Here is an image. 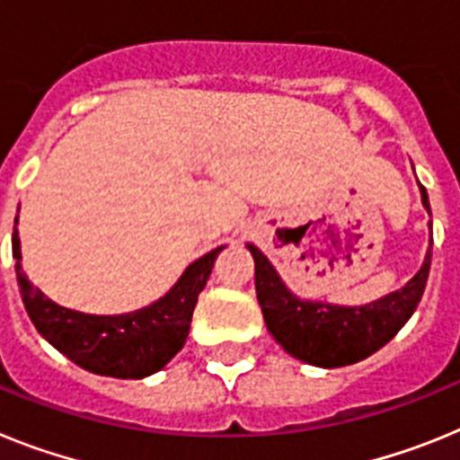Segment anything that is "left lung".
Masks as SVG:
<instances>
[{
  "label": "left lung",
  "instance_id": "left-lung-1",
  "mask_svg": "<svg viewBox=\"0 0 460 460\" xmlns=\"http://www.w3.org/2000/svg\"><path fill=\"white\" fill-rule=\"evenodd\" d=\"M421 201L430 210L426 187ZM254 287L263 322L287 354L322 368H341L370 357L402 329L412 317L426 289L430 270V250L423 266L402 289L361 307H341L329 303L298 301L278 278L269 259L254 245Z\"/></svg>",
  "mask_w": 460,
  "mask_h": 460
}]
</instances>
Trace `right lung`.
Listing matches in <instances>:
<instances>
[{"mask_svg":"<svg viewBox=\"0 0 460 460\" xmlns=\"http://www.w3.org/2000/svg\"><path fill=\"white\" fill-rule=\"evenodd\" d=\"M219 252L222 247H215L213 252L197 259L178 285L150 307L99 317L58 305L31 285L20 266V238L13 226L15 278L31 324L75 366L119 379H141L157 373L182 349L197 298Z\"/></svg>","mask_w":460,"mask_h":460,"instance_id":"add662e5","label":"right lung"}]
</instances>
